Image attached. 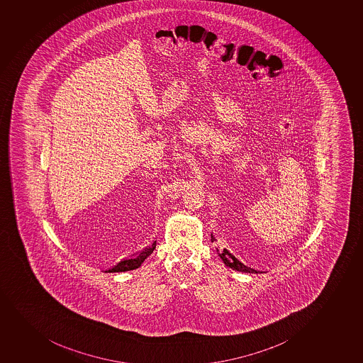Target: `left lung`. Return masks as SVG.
Wrapping results in <instances>:
<instances>
[{"label": "left lung", "mask_w": 363, "mask_h": 363, "mask_svg": "<svg viewBox=\"0 0 363 363\" xmlns=\"http://www.w3.org/2000/svg\"><path fill=\"white\" fill-rule=\"evenodd\" d=\"M211 241H215V238L211 235ZM218 250V248H216ZM218 256L221 257L222 262L225 263V267H230L233 270L239 271V272H246V274H260L262 271H257L252 267L245 265L241 263L240 260L238 259L237 257L234 256L233 253L228 251L227 248H223V251L218 250Z\"/></svg>", "instance_id": "1"}]
</instances>
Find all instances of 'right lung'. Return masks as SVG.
I'll return each mask as SVG.
<instances>
[{
  "label": "right lung",
  "instance_id": "right-lung-1",
  "mask_svg": "<svg viewBox=\"0 0 363 363\" xmlns=\"http://www.w3.org/2000/svg\"><path fill=\"white\" fill-rule=\"evenodd\" d=\"M155 244H157V241H154L153 245H152L150 247L143 250L138 256L133 257V258H130V259L122 260V262L117 264L115 267L107 270V272H123V271H130L138 269V267H141L142 263L153 253Z\"/></svg>",
  "mask_w": 363,
  "mask_h": 363
}]
</instances>
